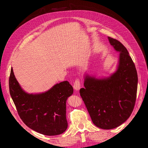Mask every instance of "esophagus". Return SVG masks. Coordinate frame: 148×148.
<instances>
[{"label":"esophagus","mask_w":148,"mask_h":148,"mask_svg":"<svg viewBox=\"0 0 148 148\" xmlns=\"http://www.w3.org/2000/svg\"><path fill=\"white\" fill-rule=\"evenodd\" d=\"M81 82H80L79 79H76V81L73 83V88L76 91H79V89L81 88Z\"/></svg>","instance_id":"obj_1"}]
</instances>
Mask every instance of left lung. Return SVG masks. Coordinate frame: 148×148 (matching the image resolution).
<instances>
[{
  "instance_id": "1",
  "label": "left lung",
  "mask_w": 148,
  "mask_h": 148,
  "mask_svg": "<svg viewBox=\"0 0 148 148\" xmlns=\"http://www.w3.org/2000/svg\"><path fill=\"white\" fill-rule=\"evenodd\" d=\"M110 44L120 52L117 71L107 79L86 76L80 95L93 123L102 129H113L131 115L136 99L138 75L129 53L118 40L108 37Z\"/></svg>"
}]
</instances>
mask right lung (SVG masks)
<instances>
[{"mask_svg": "<svg viewBox=\"0 0 148 148\" xmlns=\"http://www.w3.org/2000/svg\"><path fill=\"white\" fill-rule=\"evenodd\" d=\"M9 90L17 112L26 126L47 136L60 135L66 130V101L73 92L68 82L57 84L44 93L29 95L22 90L12 69Z\"/></svg>", "mask_w": 148, "mask_h": 148, "instance_id": "1", "label": "right lung"}]
</instances>
